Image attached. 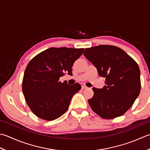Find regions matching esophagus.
<instances>
[{"label":"esophagus","instance_id":"obj_1","mask_svg":"<svg viewBox=\"0 0 150 150\" xmlns=\"http://www.w3.org/2000/svg\"><path fill=\"white\" fill-rule=\"evenodd\" d=\"M81 88H83V89H85V88H87V87L83 83H81Z\"/></svg>","mask_w":150,"mask_h":150}]
</instances>
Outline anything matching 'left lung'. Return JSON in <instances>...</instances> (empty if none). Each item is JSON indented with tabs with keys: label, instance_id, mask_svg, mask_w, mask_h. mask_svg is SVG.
Returning a JSON list of instances; mask_svg holds the SVG:
<instances>
[{
	"label": "left lung",
	"instance_id": "left-lung-1",
	"mask_svg": "<svg viewBox=\"0 0 150 150\" xmlns=\"http://www.w3.org/2000/svg\"><path fill=\"white\" fill-rule=\"evenodd\" d=\"M83 54L97 69L99 76L105 78L106 85L93 88L94 96L88 100L91 109L105 119L124 115L139 95V65L126 52L115 46L85 48Z\"/></svg>",
	"mask_w": 150,
	"mask_h": 150
}]
</instances>
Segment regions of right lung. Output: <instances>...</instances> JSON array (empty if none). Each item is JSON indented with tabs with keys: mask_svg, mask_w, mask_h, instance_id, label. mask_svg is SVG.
I'll return each instance as SVG.
<instances>
[{
	"mask_svg": "<svg viewBox=\"0 0 150 150\" xmlns=\"http://www.w3.org/2000/svg\"><path fill=\"white\" fill-rule=\"evenodd\" d=\"M83 48H50L37 55L27 65L23 93L27 104L37 117L54 120L67 111L74 94L80 90L78 83H61L65 73L72 75V67Z\"/></svg>",
	"mask_w": 150,
	"mask_h": 150,
	"instance_id": "add662e5",
	"label": "right lung"
}]
</instances>
